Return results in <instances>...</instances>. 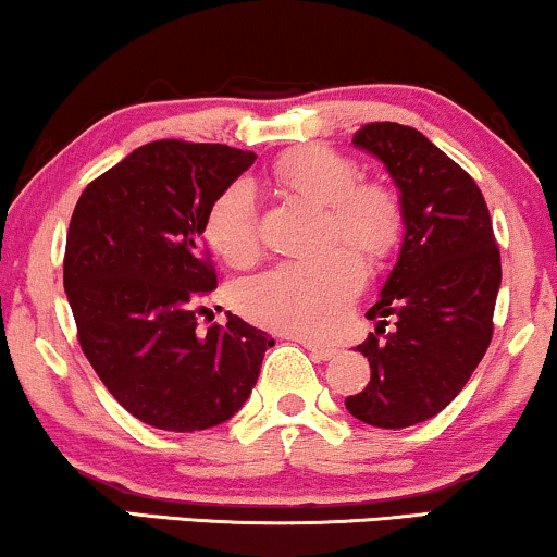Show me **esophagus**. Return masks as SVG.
<instances>
[{"mask_svg":"<svg viewBox=\"0 0 557 557\" xmlns=\"http://www.w3.org/2000/svg\"><path fill=\"white\" fill-rule=\"evenodd\" d=\"M300 345H304L306 350L311 352L313 360H332L334 355H337V350H334V347L319 345V343H313V339H300Z\"/></svg>","mask_w":557,"mask_h":557,"instance_id":"esophagus-1","label":"esophagus"}]
</instances>
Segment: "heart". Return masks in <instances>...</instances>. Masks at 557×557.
Listing matches in <instances>:
<instances>
[{"mask_svg": "<svg viewBox=\"0 0 557 557\" xmlns=\"http://www.w3.org/2000/svg\"><path fill=\"white\" fill-rule=\"evenodd\" d=\"M274 181L326 207V244H350L371 259L392 253L401 236V205L381 181H360V165L332 147H300L274 163ZM210 249L231 267H246L261 251L257 191L246 178L220 189L205 214ZM366 285V264L349 246L313 259L274 264L236 287V306L267 330L324 339L343 330Z\"/></svg>", "mask_w": 557, "mask_h": 557, "instance_id": "1", "label": "heart"}]
</instances>
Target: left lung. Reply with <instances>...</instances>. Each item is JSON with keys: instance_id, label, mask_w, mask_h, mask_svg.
Segmentation results:
<instances>
[{"instance_id": "1", "label": "left lung", "mask_w": 557, "mask_h": 557, "mask_svg": "<svg viewBox=\"0 0 557 557\" xmlns=\"http://www.w3.org/2000/svg\"><path fill=\"white\" fill-rule=\"evenodd\" d=\"M352 143L384 160L397 181L407 231L397 267L366 313L376 332L358 345L371 381L345 407L368 425L410 428L457 397L491 345L500 251L480 186L423 132L371 122Z\"/></svg>"}]
</instances>
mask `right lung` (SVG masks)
<instances>
[{"instance_id":"right-lung-1","label":"right lung","mask_w":557,"mask_h":557,"mask_svg":"<svg viewBox=\"0 0 557 557\" xmlns=\"http://www.w3.org/2000/svg\"><path fill=\"white\" fill-rule=\"evenodd\" d=\"M253 160L238 147L158 139L92 178L72 212L64 290L79 347L113 399L160 431L233 418L274 345L233 313L225 326L197 324L218 287L207 207Z\"/></svg>"}]
</instances>
